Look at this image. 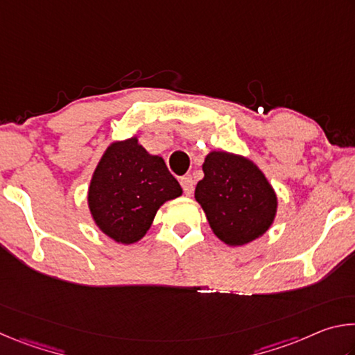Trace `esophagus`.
<instances>
[{"label":"esophagus","instance_id":"1","mask_svg":"<svg viewBox=\"0 0 355 355\" xmlns=\"http://www.w3.org/2000/svg\"><path fill=\"white\" fill-rule=\"evenodd\" d=\"M180 184H182L186 196H191L192 192H194V182H192V178L189 175H186L180 180Z\"/></svg>","mask_w":355,"mask_h":355}]
</instances>
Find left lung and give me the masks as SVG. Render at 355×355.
<instances>
[{"label":"left lung","instance_id":"1","mask_svg":"<svg viewBox=\"0 0 355 355\" xmlns=\"http://www.w3.org/2000/svg\"><path fill=\"white\" fill-rule=\"evenodd\" d=\"M196 200L214 235L228 245H243L271 227L277 197L261 171L243 156L211 152L202 166Z\"/></svg>","mask_w":355,"mask_h":355}]
</instances>
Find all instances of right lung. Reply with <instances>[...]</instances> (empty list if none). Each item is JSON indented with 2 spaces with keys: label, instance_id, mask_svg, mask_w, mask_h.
Instances as JSON below:
<instances>
[{
  "label": "right lung",
  "instance_id": "obj_1",
  "mask_svg": "<svg viewBox=\"0 0 355 355\" xmlns=\"http://www.w3.org/2000/svg\"><path fill=\"white\" fill-rule=\"evenodd\" d=\"M182 196L161 156H152L136 137L114 142L101 156L89 188L95 224L114 241L133 244L146 235L158 208Z\"/></svg>",
  "mask_w": 355,
  "mask_h": 355
}]
</instances>
